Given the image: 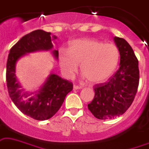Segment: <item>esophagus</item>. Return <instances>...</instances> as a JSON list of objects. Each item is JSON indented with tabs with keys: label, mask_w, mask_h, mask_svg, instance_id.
I'll return each instance as SVG.
<instances>
[{
	"label": "esophagus",
	"mask_w": 149,
	"mask_h": 149,
	"mask_svg": "<svg viewBox=\"0 0 149 149\" xmlns=\"http://www.w3.org/2000/svg\"><path fill=\"white\" fill-rule=\"evenodd\" d=\"M82 88H83V87L79 86H77V85L73 86V89H74V90H77V89H82Z\"/></svg>",
	"instance_id": "1"
}]
</instances>
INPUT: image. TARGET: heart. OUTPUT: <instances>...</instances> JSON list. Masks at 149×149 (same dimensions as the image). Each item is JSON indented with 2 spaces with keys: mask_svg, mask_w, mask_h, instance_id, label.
Masks as SVG:
<instances>
[{
  "mask_svg": "<svg viewBox=\"0 0 149 149\" xmlns=\"http://www.w3.org/2000/svg\"><path fill=\"white\" fill-rule=\"evenodd\" d=\"M57 60L60 70L66 78H72L80 64L84 77L91 83H100L107 80L116 69L119 51L112 43L81 38L71 41L68 50L60 49Z\"/></svg>",
  "mask_w": 149,
  "mask_h": 149,
  "instance_id": "obj_1",
  "label": "heart"
}]
</instances>
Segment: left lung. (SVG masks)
Returning a JSON list of instances; mask_svg holds the SVG:
<instances>
[{
  "label": "left lung",
  "mask_w": 149,
  "mask_h": 149,
  "mask_svg": "<svg viewBox=\"0 0 149 149\" xmlns=\"http://www.w3.org/2000/svg\"><path fill=\"white\" fill-rule=\"evenodd\" d=\"M120 54L119 68L106 83L94 86L95 96L88 109L99 119H112L126 112L137 93L139 61L125 40L114 37Z\"/></svg>",
  "instance_id": "8db88e82"
}]
</instances>
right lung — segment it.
Masks as SVG:
<instances>
[{
	"instance_id": "1",
	"label": "right lung",
	"mask_w": 149,
	"mask_h": 149,
	"mask_svg": "<svg viewBox=\"0 0 149 149\" xmlns=\"http://www.w3.org/2000/svg\"><path fill=\"white\" fill-rule=\"evenodd\" d=\"M55 35L43 30L32 31L12 47L8 55L6 80L8 93L15 106L26 116L36 120H47L57 112L66 95L72 90V83L51 72L39 90L34 93L24 92L16 77V63L20 57L37 51L53 49L52 40ZM57 59L58 50H53Z\"/></svg>"
}]
</instances>
